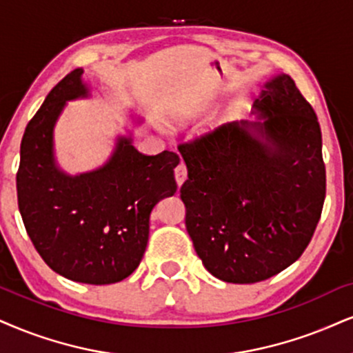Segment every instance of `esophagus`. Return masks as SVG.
<instances>
[{
  "instance_id": "1",
  "label": "esophagus",
  "mask_w": 353,
  "mask_h": 353,
  "mask_svg": "<svg viewBox=\"0 0 353 353\" xmlns=\"http://www.w3.org/2000/svg\"><path fill=\"white\" fill-rule=\"evenodd\" d=\"M186 178H188V170H186V165L185 163L176 165V168H175V180H176V183L181 186V185L185 183Z\"/></svg>"
}]
</instances>
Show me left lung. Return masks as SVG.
Listing matches in <instances>:
<instances>
[{
    "mask_svg": "<svg viewBox=\"0 0 353 353\" xmlns=\"http://www.w3.org/2000/svg\"><path fill=\"white\" fill-rule=\"evenodd\" d=\"M263 121L230 123L178 145L186 230L211 275L256 283L301 256L325 198L317 116L290 75L265 83Z\"/></svg>",
    "mask_w": 353,
    "mask_h": 353,
    "instance_id": "8db88e82",
    "label": "left lung"
}]
</instances>
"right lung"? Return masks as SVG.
Here are the masks:
<instances>
[{
    "label": "right lung",
    "mask_w": 353,
    "mask_h": 353,
    "mask_svg": "<svg viewBox=\"0 0 353 353\" xmlns=\"http://www.w3.org/2000/svg\"><path fill=\"white\" fill-rule=\"evenodd\" d=\"M81 68L57 83L29 121L16 175L28 236L55 273L88 285L128 278L149 241L150 212L176 191L175 152L143 155L119 137L101 168L70 176L55 165L54 125L68 99L88 97Z\"/></svg>",
    "instance_id": "1"
}]
</instances>
